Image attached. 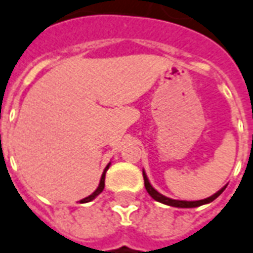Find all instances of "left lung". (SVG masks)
<instances>
[{
	"mask_svg": "<svg viewBox=\"0 0 253 253\" xmlns=\"http://www.w3.org/2000/svg\"><path fill=\"white\" fill-rule=\"evenodd\" d=\"M142 175H144V183H145V189H146V192L151 194L152 199H155L156 201H159V203H163V204H167V206H171V207H178V208H194V207H200L203 206V204H208V203H211V201H213L218 196H220L222 194V192L225 190L226 186H223V188L220 189L219 192H216L215 194H212L211 197H208V199H204V200H199V201H182V200H172V199H169V197H166V196H163V194H160L159 192H157L156 189L152 188V185L149 183V181H148V176H146V174H145V171L142 172Z\"/></svg>",
	"mask_w": 253,
	"mask_h": 253,
	"instance_id": "obj_1",
	"label": "left lung"
}]
</instances>
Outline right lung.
Instances as JSON below:
<instances>
[{
	"label": "right lung",
	"instance_id": "right-lung-1",
	"mask_svg": "<svg viewBox=\"0 0 253 253\" xmlns=\"http://www.w3.org/2000/svg\"><path fill=\"white\" fill-rule=\"evenodd\" d=\"M109 169V164L105 167V169H104V172H102V175H101V181H100V185H98V188L93 192V193L90 194L89 197H86V199H84V200H81L79 203H89V201H91L94 197H97L98 194L101 193L102 190H104V186H105V172H107V169Z\"/></svg>",
	"mask_w": 253,
	"mask_h": 253
}]
</instances>
